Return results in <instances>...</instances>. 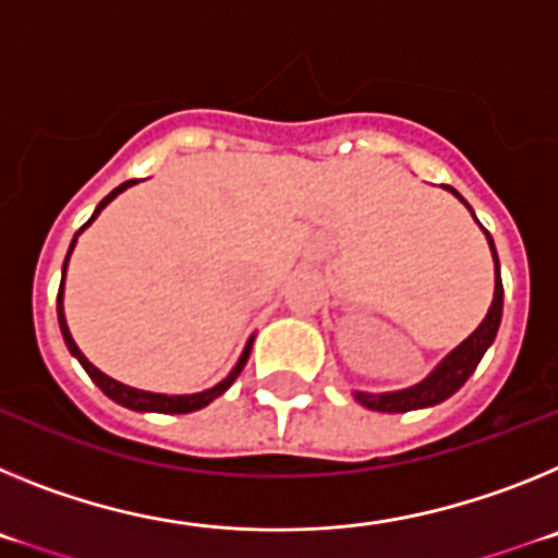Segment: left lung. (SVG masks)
Masks as SVG:
<instances>
[{"label": "left lung", "instance_id": "1", "mask_svg": "<svg viewBox=\"0 0 558 558\" xmlns=\"http://www.w3.org/2000/svg\"><path fill=\"white\" fill-rule=\"evenodd\" d=\"M447 186V184H445ZM447 190L461 201L466 209L470 204L458 195L452 186ZM472 211V209H470ZM472 218H475V211H472ZM483 229V226H481ZM486 240H489L492 248V259H495V299H492V307L486 313V318L481 322V327L470 335V338L458 343L450 354H447L430 374H427L422 383L411 388H402V391H388V393H366V391H354V399H357L360 405L368 408V411H379V413H405V411H418V408H433L438 402H445L450 399L458 388L470 379V374L475 372L481 357L486 354V349L495 343V335L500 329V318H502V279H500V259H497V248L495 240L486 229H483Z\"/></svg>", "mask_w": 558, "mask_h": 558}]
</instances>
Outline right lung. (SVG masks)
I'll return each mask as SVG.
<instances>
[{
    "label": "right lung",
    "instance_id": "add662e5",
    "mask_svg": "<svg viewBox=\"0 0 558 558\" xmlns=\"http://www.w3.org/2000/svg\"><path fill=\"white\" fill-rule=\"evenodd\" d=\"M133 184H136V179L125 181V184H120L113 192H108L106 198H102L100 204H97L95 215H92V218H88L86 223H83V229H88V223H95L97 215H100V211L106 209V206L111 204V201L117 198L120 192H125L128 186H133ZM81 231H77V234H81ZM77 234H75V240H72V245H69V254H72V248H75ZM69 254H66V259H63V274H66ZM58 324H61V335H63V340H66V349L72 354H75L77 360H81V366L86 368L88 377L95 379L97 386H100V391L106 393L108 399H113L117 405L131 408V411H142V413H145V411H150V413H192V411H201V408H206L211 402V399H218L220 393H223L226 388H229L236 377H240L243 366H245V363H248L251 343H254V338H248V343H245L243 354H240V360H236V366L231 368L229 377L220 379V383L215 388H209V391H201V393H175V397H167V393L140 391V388L122 386V383H117V379H111V377H108V374H102L100 368H95V366H92V363H88L86 354H83L81 349H77V343H75V340H72V332H69V327H66V315H63V282H61V288H58Z\"/></svg>",
    "mask_w": 558,
    "mask_h": 558
}]
</instances>
